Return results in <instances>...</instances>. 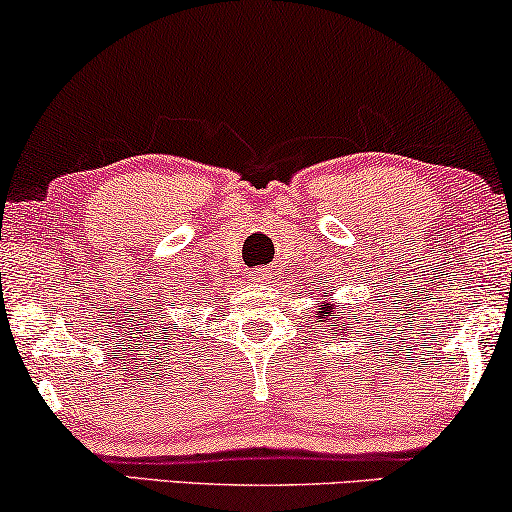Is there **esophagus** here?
<instances>
[{"label": "esophagus", "mask_w": 512, "mask_h": 512, "mask_svg": "<svg viewBox=\"0 0 512 512\" xmlns=\"http://www.w3.org/2000/svg\"><path fill=\"white\" fill-rule=\"evenodd\" d=\"M256 279V282H263V279H268V272L265 270H258V272H254V275H251Z\"/></svg>", "instance_id": "1"}]
</instances>
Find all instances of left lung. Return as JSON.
I'll use <instances>...</instances> for the list:
<instances>
[{
	"instance_id": "left-lung-1",
	"label": "left lung",
	"mask_w": 512,
	"mask_h": 512,
	"mask_svg": "<svg viewBox=\"0 0 512 512\" xmlns=\"http://www.w3.org/2000/svg\"><path fill=\"white\" fill-rule=\"evenodd\" d=\"M324 298V296H321ZM319 307V321L321 324L328 326V333L333 335H340V340H345L349 333H352V321H345V317L338 312V303H333V300H319L317 303Z\"/></svg>"
}]
</instances>
